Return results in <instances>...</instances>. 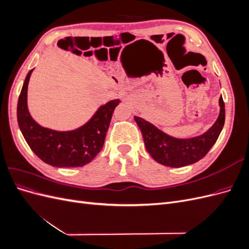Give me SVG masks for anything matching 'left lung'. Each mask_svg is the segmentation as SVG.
Returning <instances> with one entry per match:
<instances>
[{"label": "left lung", "mask_w": 249, "mask_h": 249, "mask_svg": "<svg viewBox=\"0 0 249 249\" xmlns=\"http://www.w3.org/2000/svg\"><path fill=\"white\" fill-rule=\"evenodd\" d=\"M219 115L210 129L198 136L176 138L164 133L147 120L134 116L141 131L148 154L153 159L168 167L178 168L199 161L211 149L223 129L225 109L222 96L219 99Z\"/></svg>", "instance_id": "obj_1"}]
</instances>
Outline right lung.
I'll list each match as a JSON object with an SVG mask.
<instances>
[{"mask_svg":"<svg viewBox=\"0 0 249 249\" xmlns=\"http://www.w3.org/2000/svg\"><path fill=\"white\" fill-rule=\"evenodd\" d=\"M32 71L27 74L18 102V123L28 145L39 159L55 167H81L91 162L103 148L112 114L120 101L111 100L102 105L77 129L52 130L37 124L29 112L27 95Z\"/></svg>","mask_w":249,"mask_h":249,"instance_id":"1","label":"right lung"}]
</instances>
